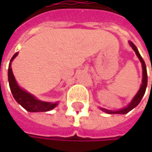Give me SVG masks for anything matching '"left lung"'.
Segmentation results:
<instances>
[{"instance_id": "8db88e82", "label": "left lung", "mask_w": 152, "mask_h": 152, "mask_svg": "<svg viewBox=\"0 0 152 152\" xmlns=\"http://www.w3.org/2000/svg\"><path fill=\"white\" fill-rule=\"evenodd\" d=\"M129 45H131V47L133 48V50L135 51L136 55H137V56L139 57V59H140V61H141V64H142V69H143V79H142V85H141L140 89L139 91H138V93L136 94V96L134 97V99L132 100V102H130V104H129L127 107L124 108V109H121V110H118V111H109V110H107V109H105V108H102V111H103V112H105V113H109V114L128 113L129 111H131L132 109H134V108L140 102L141 99H142V97H143V96L145 95V90H146V86H147V72H146L145 63V61H144L143 58L141 57L140 54L139 53V51H138L137 48H136V46L134 45V44L133 42H131V41H129ZM151 71H152V68H151Z\"/></svg>"}]
</instances>
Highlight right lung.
<instances>
[{
  "label": "right lung",
  "mask_w": 152,
  "mask_h": 152,
  "mask_svg": "<svg viewBox=\"0 0 152 152\" xmlns=\"http://www.w3.org/2000/svg\"><path fill=\"white\" fill-rule=\"evenodd\" d=\"M18 53H15L14 56L12 57L11 61L9 63L8 67V81L9 86L12 91V94L14 97V99L18 103H19L21 106L27 111L31 113H37V112H47L55 108L57 103H50V102H45L39 101L35 99L32 95L28 94V92L22 90L20 87L18 85L16 80H15L12 70L11 67V62L17 56Z\"/></svg>",
  "instance_id": "1"
}]
</instances>
